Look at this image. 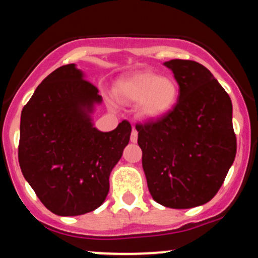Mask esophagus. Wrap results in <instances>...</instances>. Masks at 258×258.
<instances>
[{
  "label": "esophagus",
  "instance_id": "1",
  "mask_svg": "<svg viewBox=\"0 0 258 258\" xmlns=\"http://www.w3.org/2000/svg\"><path fill=\"white\" fill-rule=\"evenodd\" d=\"M137 139H138V132L133 128L131 132V142L132 143H136V142H137Z\"/></svg>",
  "mask_w": 258,
  "mask_h": 258
}]
</instances>
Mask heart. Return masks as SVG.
<instances>
[{"label":"heart","instance_id":"b5f03b06","mask_svg":"<svg viewBox=\"0 0 258 258\" xmlns=\"http://www.w3.org/2000/svg\"><path fill=\"white\" fill-rule=\"evenodd\" d=\"M114 94L122 102L137 103V112L148 120L159 119L172 109L178 98V86L171 78H160L153 73H138L120 79Z\"/></svg>","mask_w":258,"mask_h":258}]
</instances>
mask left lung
Here are the masks:
<instances>
[{
    "mask_svg": "<svg viewBox=\"0 0 258 258\" xmlns=\"http://www.w3.org/2000/svg\"><path fill=\"white\" fill-rule=\"evenodd\" d=\"M164 65L179 96L164 116L136 125L142 165L156 203L190 209L217 194L235 159L232 100L204 65L183 59Z\"/></svg>",
    "mask_w": 258,
    "mask_h": 258,
    "instance_id": "obj_1",
    "label": "left lung"
}]
</instances>
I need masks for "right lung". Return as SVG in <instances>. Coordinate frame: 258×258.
<instances>
[{
  "instance_id": "add662e5",
  "label": "right lung",
  "mask_w": 258,
  "mask_h": 258,
  "mask_svg": "<svg viewBox=\"0 0 258 258\" xmlns=\"http://www.w3.org/2000/svg\"><path fill=\"white\" fill-rule=\"evenodd\" d=\"M102 97L75 64L58 68L22 110L18 159L24 178L49 211L79 216L104 203L109 176L128 144L123 120L110 132L93 126Z\"/></svg>"
}]
</instances>
